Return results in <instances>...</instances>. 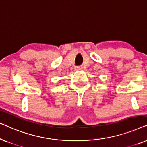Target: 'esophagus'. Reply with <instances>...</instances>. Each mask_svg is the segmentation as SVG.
Wrapping results in <instances>:
<instances>
[{
	"label": "esophagus",
	"mask_w": 147,
	"mask_h": 147,
	"mask_svg": "<svg viewBox=\"0 0 147 147\" xmlns=\"http://www.w3.org/2000/svg\"><path fill=\"white\" fill-rule=\"evenodd\" d=\"M75 69H76V70H80V69H82V67H81V66H76Z\"/></svg>",
	"instance_id": "1"
}]
</instances>
